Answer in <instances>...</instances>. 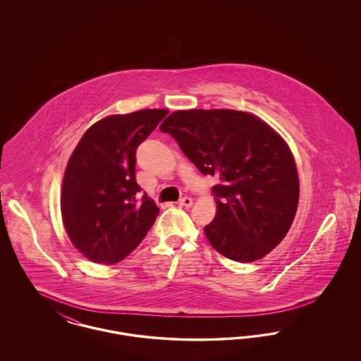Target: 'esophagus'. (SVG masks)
I'll use <instances>...</instances> for the list:
<instances>
[{
	"label": "esophagus",
	"mask_w": 361,
	"mask_h": 361,
	"mask_svg": "<svg viewBox=\"0 0 361 361\" xmlns=\"http://www.w3.org/2000/svg\"><path fill=\"white\" fill-rule=\"evenodd\" d=\"M178 204L189 208V207H192V204H193V200H192L190 197H188V196H185V197H183V199L178 202Z\"/></svg>",
	"instance_id": "esophagus-1"
}]
</instances>
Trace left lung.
<instances>
[{
    "instance_id": "8db88e82",
    "label": "left lung",
    "mask_w": 361,
    "mask_h": 361,
    "mask_svg": "<svg viewBox=\"0 0 361 361\" xmlns=\"http://www.w3.org/2000/svg\"><path fill=\"white\" fill-rule=\"evenodd\" d=\"M204 176H215L207 240L224 257L252 262L287 235L299 178L287 143L267 123L233 109L177 111L159 126Z\"/></svg>"
}]
</instances>
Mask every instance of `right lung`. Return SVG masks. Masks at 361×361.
Wrapping results in <instances>:
<instances>
[{
	"label": "right lung",
	"mask_w": 361,
	"mask_h": 361,
	"mask_svg": "<svg viewBox=\"0 0 361 361\" xmlns=\"http://www.w3.org/2000/svg\"><path fill=\"white\" fill-rule=\"evenodd\" d=\"M168 115L142 109L93 124L78 142L63 176L61 211L73 245L93 262L127 257L154 224V202L135 180L137 146Z\"/></svg>",
	"instance_id": "add662e5"
}]
</instances>
